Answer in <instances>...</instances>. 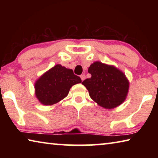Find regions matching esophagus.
Masks as SVG:
<instances>
[{
  "label": "esophagus",
  "mask_w": 158,
  "mask_h": 158,
  "mask_svg": "<svg viewBox=\"0 0 158 158\" xmlns=\"http://www.w3.org/2000/svg\"><path fill=\"white\" fill-rule=\"evenodd\" d=\"M80 77H81V81H84V80L85 79V74H81V75L80 76Z\"/></svg>",
  "instance_id": "esophagus-1"
}]
</instances>
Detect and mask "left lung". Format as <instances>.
<instances>
[{"instance_id": "8db88e82", "label": "left lung", "mask_w": 158, "mask_h": 158, "mask_svg": "<svg viewBox=\"0 0 158 158\" xmlns=\"http://www.w3.org/2000/svg\"><path fill=\"white\" fill-rule=\"evenodd\" d=\"M88 72L91 77L85 79L82 84L98 105L114 109L125 100L129 81L122 71L114 65L96 61L90 65Z\"/></svg>"}]
</instances>
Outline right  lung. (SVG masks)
<instances>
[{
    "label": "right lung",
    "mask_w": 158,
    "mask_h": 158,
    "mask_svg": "<svg viewBox=\"0 0 158 158\" xmlns=\"http://www.w3.org/2000/svg\"><path fill=\"white\" fill-rule=\"evenodd\" d=\"M81 82L73 70L61 65H56L44 73L35 84L36 98L44 105H52L68 95L73 85Z\"/></svg>",
    "instance_id": "right-lung-1"
}]
</instances>
